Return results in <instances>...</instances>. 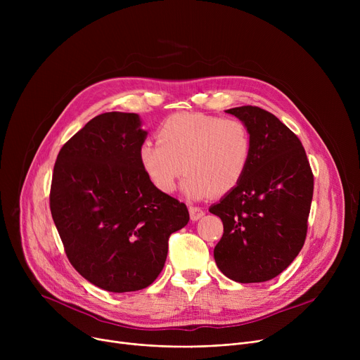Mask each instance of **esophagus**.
Here are the masks:
<instances>
[{"mask_svg":"<svg viewBox=\"0 0 360 360\" xmlns=\"http://www.w3.org/2000/svg\"><path fill=\"white\" fill-rule=\"evenodd\" d=\"M190 216H191V220H193V221H197L198 219H201V217L204 216V212L200 209V207L191 205V207H190Z\"/></svg>","mask_w":360,"mask_h":360,"instance_id":"1","label":"esophagus"}]
</instances>
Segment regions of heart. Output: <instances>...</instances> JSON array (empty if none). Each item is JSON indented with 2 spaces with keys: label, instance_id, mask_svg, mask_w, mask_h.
I'll list each match as a JSON object with an SVG mask.
<instances>
[{
  "label": "heart",
  "instance_id": "heart-1",
  "mask_svg": "<svg viewBox=\"0 0 360 360\" xmlns=\"http://www.w3.org/2000/svg\"><path fill=\"white\" fill-rule=\"evenodd\" d=\"M251 156L252 136L247 124L201 112L167 117L158 129V141H144L139 151L143 170L160 193H174L185 170L182 190L194 200L235 190Z\"/></svg>",
  "mask_w": 360,
  "mask_h": 360
}]
</instances>
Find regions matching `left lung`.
I'll list each match as a JSON object with an SVG mask.
<instances>
[{"label":"left lung","mask_w":360,"mask_h":360,"mask_svg":"<svg viewBox=\"0 0 360 360\" xmlns=\"http://www.w3.org/2000/svg\"><path fill=\"white\" fill-rule=\"evenodd\" d=\"M248 125L252 156L239 185L209 212L223 221L219 270L238 283L278 276L305 243L314 175L296 134L258 106L226 110Z\"/></svg>","instance_id":"obj_1"}]
</instances>
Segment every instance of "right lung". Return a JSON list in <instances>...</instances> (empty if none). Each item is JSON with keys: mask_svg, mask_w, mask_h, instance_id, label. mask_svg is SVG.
Listing matches in <instances>:
<instances>
[{"mask_svg": "<svg viewBox=\"0 0 360 360\" xmlns=\"http://www.w3.org/2000/svg\"><path fill=\"white\" fill-rule=\"evenodd\" d=\"M137 113L106 112L60 150L49 205L71 266L113 293L141 290L163 270L167 240L190 220L143 170Z\"/></svg>", "mask_w": 360, "mask_h": 360, "instance_id": "obj_1", "label": "right lung"}]
</instances>
